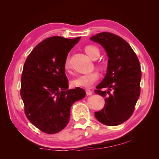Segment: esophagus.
<instances>
[{
    "mask_svg": "<svg viewBox=\"0 0 159 159\" xmlns=\"http://www.w3.org/2000/svg\"><path fill=\"white\" fill-rule=\"evenodd\" d=\"M85 92H86V94H87V95H93V91L89 90V89H86Z\"/></svg>",
    "mask_w": 159,
    "mask_h": 159,
    "instance_id": "1",
    "label": "esophagus"
}]
</instances>
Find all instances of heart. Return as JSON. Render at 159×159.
Instances as JSON below:
<instances>
[{
  "label": "heart",
  "instance_id": "obj_1",
  "mask_svg": "<svg viewBox=\"0 0 159 159\" xmlns=\"http://www.w3.org/2000/svg\"><path fill=\"white\" fill-rule=\"evenodd\" d=\"M85 52L87 54L88 57L93 60H95L98 57L99 55V50L98 48L93 45H87L84 48ZM64 69L66 71L70 69V64L69 60L66 59L64 62ZM99 73L98 71H92L90 73L79 75L76 79L72 80V84L77 87H83V88H89L93 85L99 79Z\"/></svg>",
  "mask_w": 159,
  "mask_h": 159
}]
</instances>
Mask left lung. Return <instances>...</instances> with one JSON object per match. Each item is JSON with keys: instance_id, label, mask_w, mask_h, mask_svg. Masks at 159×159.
Returning <instances> with one entry per match:
<instances>
[{"instance_id": "left-lung-1", "label": "left lung", "mask_w": 159, "mask_h": 159, "mask_svg": "<svg viewBox=\"0 0 159 159\" xmlns=\"http://www.w3.org/2000/svg\"><path fill=\"white\" fill-rule=\"evenodd\" d=\"M90 40L100 44L109 57L106 76L95 90L105 98V105L101 111L95 112V116L106 125H120L133 114L140 95L139 60L130 45L117 35L102 32ZM104 87L108 88L107 91L101 90Z\"/></svg>"}]
</instances>
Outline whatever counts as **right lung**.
Wrapping results in <instances>:
<instances>
[{
    "mask_svg": "<svg viewBox=\"0 0 159 159\" xmlns=\"http://www.w3.org/2000/svg\"><path fill=\"white\" fill-rule=\"evenodd\" d=\"M80 37L48 38L38 44L24 64L20 95L26 116L43 133L55 134L66 127L70 109L85 98L82 88L68 89L64 62Z\"/></svg>",
    "mask_w": 159,
    "mask_h": 159,
    "instance_id": "add662e5",
    "label": "right lung"
}]
</instances>
